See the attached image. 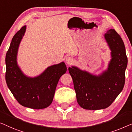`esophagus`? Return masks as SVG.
I'll return each instance as SVG.
<instances>
[{
	"instance_id": "34e87169",
	"label": "esophagus",
	"mask_w": 132,
	"mask_h": 132,
	"mask_svg": "<svg viewBox=\"0 0 132 132\" xmlns=\"http://www.w3.org/2000/svg\"><path fill=\"white\" fill-rule=\"evenodd\" d=\"M65 62H66V63H67V64H68V65H70V64H72V63H73V59L71 57L68 56V57H66Z\"/></svg>"
}]
</instances>
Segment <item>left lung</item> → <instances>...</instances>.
<instances>
[{
  "mask_svg": "<svg viewBox=\"0 0 132 132\" xmlns=\"http://www.w3.org/2000/svg\"><path fill=\"white\" fill-rule=\"evenodd\" d=\"M104 36L112 58L107 70L95 75L76 66L68 69L78 103L85 109L98 110L109 106L121 92L125 83L127 57L124 42L114 29L108 30Z\"/></svg>",
  "mask_w": 132,
  "mask_h": 132,
  "instance_id": "8db88e82",
  "label": "left lung"
}]
</instances>
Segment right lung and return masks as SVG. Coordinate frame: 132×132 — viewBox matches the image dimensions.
I'll list each match as a JSON object with an SVG mask.
<instances>
[{"label": "right lung", "instance_id": "obj_1", "mask_svg": "<svg viewBox=\"0 0 132 132\" xmlns=\"http://www.w3.org/2000/svg\"><path fill=\"white\" fill-rule=\"evenodd\" d=\"M24 26L12 39L6 53V74L7 85L18 102L31 109H44L51 105L59 79L66 72L64 63L48 67L38 77H27L23 73L16 61L20 42L24 35Z\"/></svg>", "mask_w": 132, "mask_h": 132}]
</instances>
